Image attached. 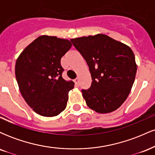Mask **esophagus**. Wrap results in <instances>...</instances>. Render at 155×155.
I'll return each instance as SVG.
<instances>
[{"mask_svg":"<svg viewBox=\"0 0 155 155\" xmlns=\"http://www.w3.org/2000/svg\"><path fill=\"white\" fill-rule=\"evenodd\" d=\"M74 82H75L76 86H79V78H76V79H74Z\"/></svg>","mask_w":155,"mask_h":155,"instance_id":"obj_1","label":"esophagus"}]
</instances>
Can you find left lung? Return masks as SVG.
Masks as SVG:
<instances>
[{
    "label": "left lung",
    "instance_id": "8db88e82",
    "mask_svg": "<svg viewBox=\"0 0 155 155\" xmlns=\"http://www.w3.org/2000/svg\"><path fill=\"white\" fill-rule=\"evenodd\" d=\"M71 41L91 74V87L81 90L88 107L100 114L117 110L127 99L135 81L137 65L132 49L104 34Z\"/></svg>",
    "mask_w": 155,
    "mask_h": 155
}]
</instances>
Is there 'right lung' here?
Instances as JSON below:
<instances>
[{"mask_svg": "<svg viewBox=\"0 0 155 155\" xmlns=\"http://www.w3.org/2000/svg\"><path fill=\"white\" fill-rule=\"evenodd\" d=\"M67 39L41 35L22 51L16 61L15 75L25 101L35 113L54 117L65 110L73 81L62 77L60 60L71 47Z\"/></svg>", "mask_w": 155, "mask_h": 155, "instance_id": "1", "label": "right lung"}]
</instances>
